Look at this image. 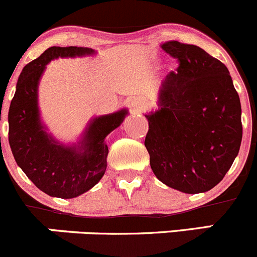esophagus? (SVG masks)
Wrapping results in <instances>:
<instances>
[{
	"instance_id": "esophagus-1",
	"label": "esophagus",
	"mask_w": 257,
	"mask_h": 257,
	"mask_svg": "<svg viewBox=\"0 0 257 257\" xmlns=\"http://www.w3.org/2000/svg\"><path fill=\"white\" fill-rule=\"evenodd\" d=\"M145 106H146V102H145L144 98L136 97V98H132V100H131V111H132V113L141 112V111L145 108Z\"/></svg>"
}]
</instances>
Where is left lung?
<instances>
[{"instance_id": "1", "label": "left lung", "mask_w": 257, "mask_h": 257, "mask_svg": "<svg viewBox=\"0 0 257 257\" xmlns=\"http://www.w3.org/2000/svg\"><path fill=\"white\" fill-rule=\"evenodd\" d=\"M161 48L179 61L162 81L157 108L145 113V146L155 176L171 189L201 194L230 170L242 139L240 97L227 67L195 45Z\"/></svg>"}]
</instances>
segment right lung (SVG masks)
I'll return each instance as SVG.
<instances>
[{
    "label": "right lung",
    "mask_w": 257,
    "mask_h": 257,
    "mask_svg": "<svg viewBox=\"0 0 257 257\" xmlns=\"http://www.w3.org/2000/svg\"><path fill=\"white\" fill-rule=\"evenodd\" d=\"M96 55L88 47L47 48L26 65L20 75L9 110V142L17 165L45 194L73 199L92 189L105 175L108 147L105 139L128 115L121 108L92 117L77 142L58 141L43 123L39 107V85L47 63L56 58Z\"/></svg>",
    "instance_id": "add662e5"
}]
</instances>
